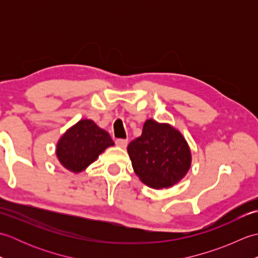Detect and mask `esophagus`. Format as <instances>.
I'll list each match as a JSON object with an SVG mask.
<instances>
[{"instance_id": "obj_1", "label": "esophagus", "mask_w": 258, "mask_h": 258, "mask_svg": "<svg viewBox=\"0 0 258 258\" xmlns=\"http://www.w3.org/2000/svg\"><path fill=\"white\" fill-rule=\"evenodd\" d=\"M115 143H116L117 146L122 147V149H125L126 146H127V140H123V139H118L115 141Z\"/></svg>"}]
</instances>
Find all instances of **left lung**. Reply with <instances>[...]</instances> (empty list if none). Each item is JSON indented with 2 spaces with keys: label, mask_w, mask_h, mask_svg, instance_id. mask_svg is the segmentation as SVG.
Instances as JSON below:
<instances>
[{
  "label": "left lung",
  "mask_w": 258,
  "mask_h": 258,
  "mask_svg": "<svg viewBox=\"0 0 258 258\" xmlns=\"http://www.w3.org/2000/svg\"><path fill=\"white\" fill-rule=\"evenodd\" d=\"M127 152L135 174L152 188H167L178 183L190 167L187 142L173 126L147 119L140 138Z\"/></svg>",
  "instance_id": "obj_1"
}]
</instances>
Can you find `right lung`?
<instances>
[{
  "mask_svg": "<svg viewBox=\"0 0 258 258\" xmlns=\"http://www.w3.org/2000/svg\"><path fill=\"white\" fill-rule=\"evenodd\" d=\"M114 142L91 119H81L65 132L56 145L59 163L73 173H80Z\"/></svg>",
  "mask_w": 258,
  "mask_h": 258,
  "instance_id": "right-lung-1",
  "label": "right lung"
}]
</instances>
